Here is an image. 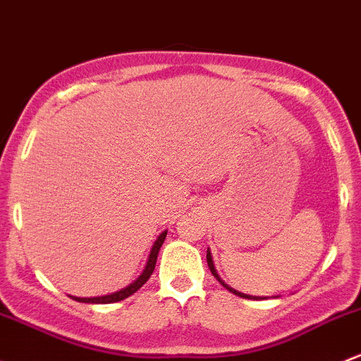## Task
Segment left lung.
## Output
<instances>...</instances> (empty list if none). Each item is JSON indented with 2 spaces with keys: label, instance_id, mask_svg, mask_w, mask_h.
<instances>
[{
  "label": "left lung",
  "instance_id": "8db88e82",
  "mask_svg": "<svg viewBox=\"0 0 361 361\" xmlns=\"http://www.w3.org/2000/svg\"><path fill=\"white\" fill-rule=\"evenodd\" d=\"M207 267H209V270H211L212 275H214V279L218 280V282L221 283V286L225 287L226 290H230L231 294L238 295V298H244V299H256V301H257V299H263V298H261V295H250V294H244V292H240V290H235L233 287H230V286H228V283L223 282V279H221V276L218 275V271H216V268H214V261H212V256H211V250H209V249H207ZM273 298H279V295H273Z\"/></svg>",
  "mask_w": 361,
  "mask_h": 361
}]
</instances>
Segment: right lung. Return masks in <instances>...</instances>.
Returning a JSON list of instances; mask_svg holds the SVG:
<instances>
[{"label":"right lung","mask_w":361,"mask_h":361,"mask_svg":"<svg viewBox=\"0 0 361 361\" xmlns=\"http://www.w3.org/2000/svg\"><path fill=\"white\" fill-rule=\"evenodd\" d=\"M166 235H168V230H164L161 235H159L157 240H155L154 245H152L150 254H149V261H147L145 268H143V271L140 273L138 279L133 280L130 286L123 287V289H121V290L112 292V294L97 295V298H78V295H69V298H72V299H74V301H78V302H88V305H111V302L123 301V299L130 298L131 294H135V292L138 290L140 287H142L143 283H145L147 280L150 279L152 273H154L155 263H157V254H159V250H161V245L164 244Z\"/></svg>","instance_id":"obj_1"}]
</instances>
